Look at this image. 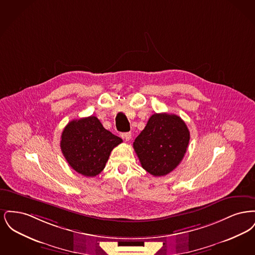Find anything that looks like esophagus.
I'll list each match as a JSON object with an SVG mask.
<instances>
[{"instance_id":"1","label":"esophagus","mask_w":255,"mask_h":255,"mask_svg":"<svg viewBox=\"0 0 255 255\" xmlns=\"http://www.w3.org/2000/svg\"><path fill=\"white\" fill-rule=\"evenodd\" d=\"M122 137L126 140V141H129L131 138H132V133H122Z\"/></svg>"}]
</instances>
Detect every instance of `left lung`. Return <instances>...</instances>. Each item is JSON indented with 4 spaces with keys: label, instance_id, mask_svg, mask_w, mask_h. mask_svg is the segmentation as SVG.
I'll return each mask as SVG.
<instances>
[{
    "label": "left lung",
    "instance_id": "1",
    "mask_svg": "<svg viewBox=\"0 0 255 255\" xmlns=\"http://www.w3.org/2000/svg\"><path fill=\"white\" fill-rule=\"evenodd\" d=\"M190 133L176 115L154 114L133 141V149L143 169L155 177L175 169L186 153Z\"/></svg>",
    "mask_w": 255,
    "mask_h": 255
}]
</instances>
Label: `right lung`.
Wrapping results in <instances>:
<instances>
[{
	"mask_svg": "<svg viewBox=\"0 0 255 255\" xmlns=\"http://www.w3.org/2000/svg\"><path fill=\"white\" fill-rule=\"evenodd\" d=\"M121 137L106 130L97 117L73 120L61 135V151L77 173L96 177L104 169L112 150L122 143Z\"/></svg>",
	"mask_w": 255,
	"mask_h": 255,
	"instance_id": "1",
	"label": "right lung"
}]
</instances>
